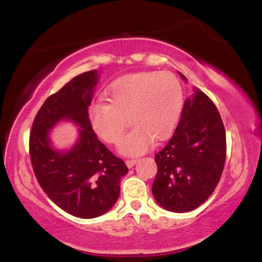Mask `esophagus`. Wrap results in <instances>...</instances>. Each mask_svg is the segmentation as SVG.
Wrapping results in <instances>:
<instances>
[{"label": "esophagus", "instance_id": "1", "mask_svg": "<svg viewBox=\"0 0 262 262\" xmlns=\"http://www.w3.org/2000/svg\"><path fill=\"white\" fill-rule=\"evenodd\" d=\"M136 162H137L136 159H128V160L125 161V164H126L128 168H131V167H134L136 165Z\"/></svg>", "mask_w": 262, "mask_h": 262}]
</instances>
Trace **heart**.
I'll use <instances>...</instances> for the list:
<instances>
[{"label":"heart","mask_w":262,"mask_h":262,"mask_svg":"<svg viewBox=\"0 0 262 262\" xmlns=\"http://www.w3.org/2000/svg\"><path fill=\"white\" fill-rule=\"evenodd\" d=\"M108 103H94L89 121L96 135L106 143H117L130 121L134 128L119 148L137 156L154 140L171 134L182 110L183 93L179 79L169 72H141L122 76L105 92Z\"/></svg>","instance_id":"heart-1"}]
</instances>
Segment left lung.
I'll return each instance as SVG.
<instances>
[{
	"instance_id": "obj_1",
	"label": "left lung",
	"mask_w": 262,
	"mask_h": 262,
	"mask_svg": "<svg viewBox=\"0 0 262 262\" xmlns=\"http://www.w3.org/2000/svg\"><path fill=\"white\" fill-rule=\"evenodd\" d=\"M225 159L226 135L220 111L211 98L196 91L184 102L173 136L154 158V199L173 212L199 208L220 182Z\"/></svg>"
}]
</instances>
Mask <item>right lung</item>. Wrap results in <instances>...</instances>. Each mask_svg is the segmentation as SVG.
I'll return each mask as SVG.
<instances>
[{"label": "right lung", "instance_id": "add662e5", "mask_svg": "<svg viewBox=\"0 0 262 262\" xmlns=\"http://www.w3.org/2000/svg\"><path fill=\"white\" fill-rule=\"evenodd\" d=\"M97 80L95 70L82 73L47 97L34 117L29 139L39 186L59 208L79 218H95L113 208L121 192V178L128 170L98 140L89 121ZM61 119H71L81 127L78 143L66 154L51 148L47 137Z\"/></svg>", "mask_w": 262, "mask_h": 262}]
</instances>
